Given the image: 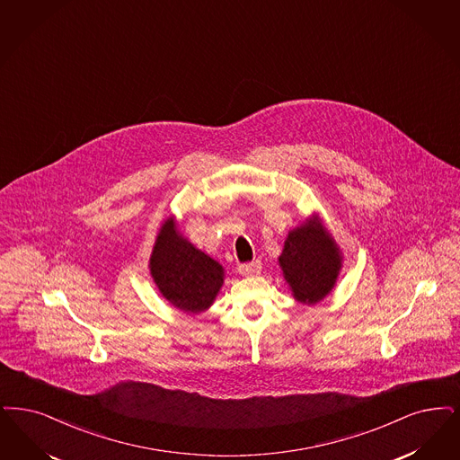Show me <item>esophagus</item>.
<instances>
[{"mask_svg": "<svg viewBox=\"0 0 460 460\" xmlns=\"http://www.w3.org/2000/svg\"><path fill=\"white\" fill-rule=\"evenodd\" d=\"M261 270V263L260 261H252V263H244L239 267V274L244 277L258 276Z\"/></svg>", "mask_w": 460, "mask_h": 460, "instance_id": "obj_1", "label": "esophagus"}]
</instances>
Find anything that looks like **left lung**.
Here are the masks:
<instances>
[{"label":"left lung","instance_id":"1","mask_svg":"<svg viewBox=\"0 0 460 460\" xmlns=\"http://www.w3.org/2000/svg\"><path fill=\"white\" fill-rule=\"evenodd\" d=\"M342 258L331 231L313 214L288 233L277 260L296 301L314 306L335 288Z\"/></svg>","mask_w":460,"mask_h":460}]
</instances>
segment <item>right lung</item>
Here are the masks:
<instances>
[{"label": "right lung", "instance_id": "1", "mask_svg": "<svg viewBox=\"0 0 460 460\" xmlns=\"http://www.w3.org/2000/svg\"><path fill=\"white\" fill-rule=\"evenodd\" d=\"M148 269L161 296L191 314L208 310L224 284V267L180 233L174 216L161 224Z\"/></svg>", "mask_w": 460, "mask_h": 460}]
</instances>
